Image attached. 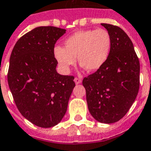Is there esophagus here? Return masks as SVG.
<instances>
[{
  "instance_id": "34e87169",
  "label": "esophagus",
  "mask_w": 151,
  "mask_h": 151,
  "mask_svg": "<svg viewBox=\"0 0 151 151\" xmlns=\"http://www.w3.org/2000/svg\"><path fill=\"white\" fill-rule=\"evenodd\" d=\"M74 82H75L76 84H79L81 83V80L80 79V78H74Z\"/></svg>"
}]
</instances>
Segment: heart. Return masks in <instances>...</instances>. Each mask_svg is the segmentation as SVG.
I'll use <instances>...</instances> for the list:
<instances>
[{
	"mask_svg": "<svg viewBox=\"0 0 151 151\" xmlns=\"http://www.w3.org/2000/svg\"><path fill=\"white\" fill-rule=\"evenodd\" d=\"M65 48L56 46L53 52L60 69L70 71L75 64L76 56L82 68L88 71H96L107 61L111 46L109 33L99 29L78 31L64 41Z\"/></svg>",
	"mask_w": 151,
	"mask_h": 151,
	"instance_id": "obj_1",
	"label": "heart"
}]
</instances>
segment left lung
Returning <instances> with one entry per match:
<instances>
[{"label": "left lung", "instance_id": "left-lung-1", "mask_svg": "<svg viewBox=\"0 0 151 151\" xmlns=\"http://www.w3.org/2000/svg\"><path fill=\"white\" fill-rule=\"evenodd\" d=\"M109 33L111 46L105 64L83 80L91 115L101 123L118 122L138 94L139 62L133 44L119 27L101 23Z\"/></svg>", "mask_w": 151, "mask_h": 151}]
</instances>
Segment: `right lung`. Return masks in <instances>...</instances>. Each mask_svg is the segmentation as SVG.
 <instances>
[{
  "mask_svg": "<svg viewBox=\"0 0 151 151\" xmlns=\"http://www.w3.org/2000/svg\"><path fill=\"white\" fill-rule=\"evenodd\" d=\"M66 29L40 26L17 41L10 57L8 81L18 109L37 127L57 125L67 109L75 83L61 75L54 56L56 41Z\"/></svg>",
  "mask_w": 151,
  "mask_h": 151,
  "instance_id": "1",
  "label": "right lung"
}]
</instances>
